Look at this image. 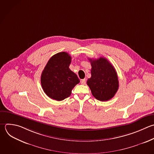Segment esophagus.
Returning a JSON list of instances; mask_svg holds the SVG:
<instances>
[{"label":"esophagus","mask_w":154,"mask_h":154,"mask_svg":"<svg viewBox=\"0 0 154 154\" xmlns=\"http://www.w3.org/2000/svg\"><path fill=\"white\" fill-rule=\"evenodd\" d=\"M81 83L82 84H83V85L85 84V83H86V80H85V79H81Z\"/></svg>","instance_id":"esophagus-1"}]
</instances>
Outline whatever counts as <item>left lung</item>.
<instances>
[{
  "instance_id": "8db88e82",
  "label": "left lung",
  "mask_w": 154,
  "mask_h": 154,
  "mask_svg": "<svg viewBox=\"0 0 154 154\" xmlns=\"http://www.w3.org/2000/svg\"><path fill=\"white\" fill-rule=\"evenodd\" d=\"M91 76L87 84L93 96L100 101H106L114 97L119 88L117 72L113 66L105 58H89Z\"/></svg>"
}]
</instances>
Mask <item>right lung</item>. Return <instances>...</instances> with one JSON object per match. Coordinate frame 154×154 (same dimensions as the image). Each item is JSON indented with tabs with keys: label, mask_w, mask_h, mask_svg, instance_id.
Returning <instances> with one entry per match:
<instances>
[{
	"label": "right lung",
	"mask_w": 154,
	"mask_h": 154,
	"mask_svg": "<svg viewBox=\"0 0 154 154\" xmlns=\"http://www.w3.org/2000/svg\"><path fill=\"white\" fill-rule=\"evenodd\" d=\"M71 60L68 53H58L50 58L43 70L42 87L52 99L60 101L68 97L80 82L77 75L69 69Z\"/></svg>",
	"instance_id": "add662e5"
}]
</instances>
